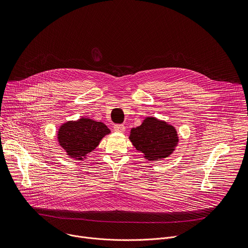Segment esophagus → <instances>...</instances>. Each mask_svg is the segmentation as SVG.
<instances>
[{
    "instance_id": "obj_1",
    "label": "esophagus",
    "mask_w": 248,
    "mask_h": 248,
    "mask_svg": "<svg viewBox=\"0 0 248 248\" xmlns=\"http://www.w3.org/2000/svg\"><path fill=\"white\" fill-rule=\"evenodd\" d=\"M114 129L118 132H124L125 131V126L124 124H115Z\"/></svg>"
}]
</instances>
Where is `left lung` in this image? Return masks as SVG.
Here are the masks:
<instances>
[{"label": "left lung", "mask_w": 248, "mask_h": 248, "mask_svg": "<svg viewBox=\"0 0 248 248\" xmlns=\"http://www.w3.org/2000/svg\"><path fill=\"white\" fill-rule=\"evenodd\" d=\"M129 140L139 152L149 161L169 157L179 142L175 128L156 118H146L142 124L130 130Z\"/></svg>", "instance_id": "8db88e82"}]
</instances>
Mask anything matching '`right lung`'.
<instances>
[{"label": "right lung", "instance_id": "add662e5", "mask_svg": "<svg viewBox=\"0 0 248 248\" xmlns=\"http://www.w3.org/2000/svg\"><path fill=\"white\" fill-rule=\"evenodd\" d=\"M110 132L105 124L81 118L62 124L58 130V141L70 158L83 160Z\"/></svg>", "mask_w": 248, "mask_h": 248}]
</instances>
